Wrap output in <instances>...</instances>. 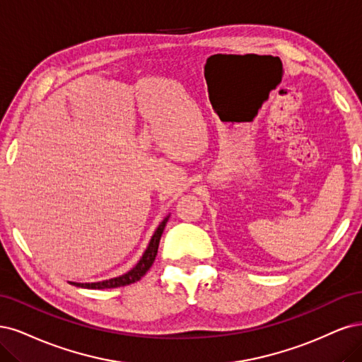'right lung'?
Masks as SVG:
<instances>
[{"instance_id": "1", "label": "right lung", "mask_w": 362, "mask_h": 362, "mask_svg": "<svg viewBox=\"0 0 362 362\" xmlns=\"http://www.w3.org/2000/svg\"><path fill=\"white\" fill-rule=\"evenodd\" d=\"M168 218L170 216H167L159 224V227L156 228V231L153 233V236H151V239L148 242V247L144 251L143 257L139 259V262L132 267L129 272H126L124 275H120V276L111 278V279H105V281H99V283H71V284H74L76 287H84V288H115V287L129 286L135 281H139V279H141L146 275V272L150 269V266L153 264V262H155V257L158 254L159 240H160L162 233H164V228H165Z\"/></svg>"}]
</instances>
